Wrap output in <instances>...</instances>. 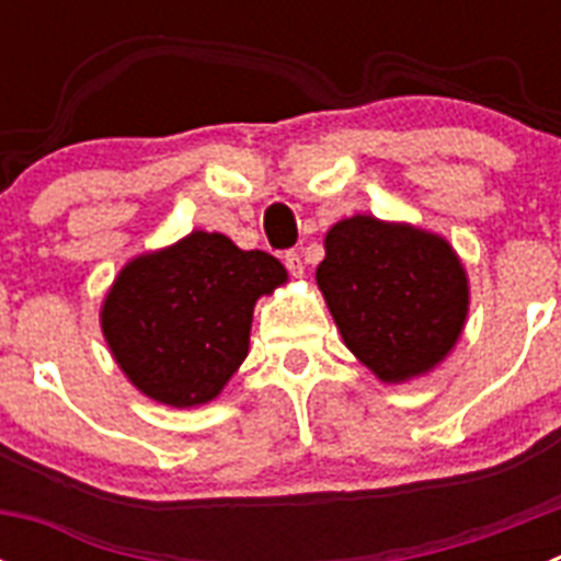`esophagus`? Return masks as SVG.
<instances>
[{
	"label": "esophagus",
	"mask_w": 561,
	"mask_h": 561,
	"mask_svg": "<svg viewBox=\"0 0 561 561\" xmlns=\"http://www.w3.org/2000/svg\"><path fill=\"white\" fill-rule=\"evenodd\" d=\"M284 264H286V270H289V275H295V277L304 275V270H306L304 257H300V252H295V250L286 252V255H284Z\"/></svg>",
	"instance_id": "esophagus-1"
}]
</instances>
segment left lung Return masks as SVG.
<instances>
[{
    "mask_svg": "<svg viewBox=\"0 0 561 561\" xmlns=\"http://www.w3.org/2000/svg\"><path fill=\"white\" fill-rule=\"evenodd\" d=\"M317 284L345 345L381 381L438 365L469 309L466 272L444 238L374 216L331 227Z\"/></svg>",
    "mask_w": 561,
    "mask_h": 561,
    "instance_id": "1",
    "label": "left lung"
}]
</instances>
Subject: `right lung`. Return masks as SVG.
<instances>
[{
    "mask_svg": "<svg viewBox=\"0 0 561 561\" xmlns=\"http://www.w3.org/2000/svg\"><path fill=\"white\" fill-rule=\"evenodd\" d=\"M284 280L270 252L196 230L117 275L101 311L103 334L142 393L171 408L205 404L247 359L255 300Z\"/></svg>",
    "mask_w": 561,
    "mask_h": 561,
    "instance_id": "1",
    "label": "right lung"
}]
</instances>
